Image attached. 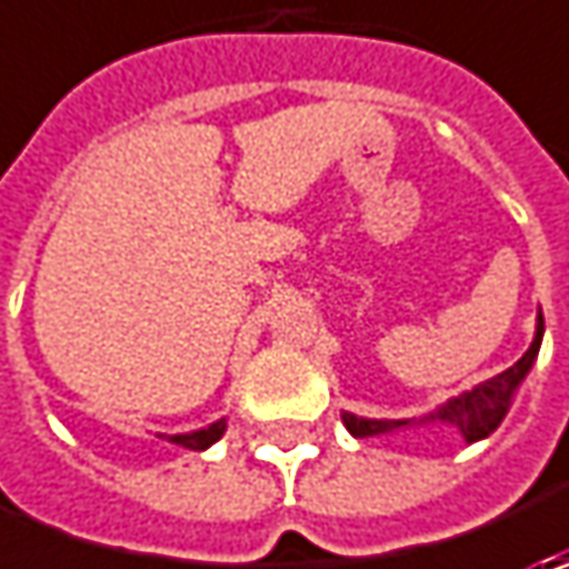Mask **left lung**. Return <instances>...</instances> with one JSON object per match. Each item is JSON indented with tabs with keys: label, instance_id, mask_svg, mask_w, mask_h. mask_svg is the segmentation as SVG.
I'll use <instances>...</instances> for the list:
<instances>
[{
	"label": "left lung",
	"instance_id": "obj_1",
	"mask_svg": "<svg viewBox=\"0 0 569 569\" xmlns=\"http://www.w3.org/2000/svg\"><path fill=\"white\" fill-rule=\"evenodd\" d=\"M541 336H545V317H541V310H538V322H536V339L529 345V351L519 358V361L510 367V370H503V373H497L491 380L478 382L475 389L469 392H462V396H456V399H449L447 405H440L437 411H430L425 418H402V421H389V418H358V415H341V421L348 427V433L351 437H358V440H367V437H382V433H396V430H405V427H415V425H430V421H437V425H449L456 427L462 437H466V443H475V440H485L488 433H493L500 421L507 418V411H510V405H513L516 389H519V382L526 380V373L532 370V363L538 358V348H541Z\"/></svg>",
	"mask_w": 569,
	"mask_h": 569
}]
</instances>
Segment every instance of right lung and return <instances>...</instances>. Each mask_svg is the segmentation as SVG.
<instances>
[{"label":"right lung","mask_w":569,"mask_h":569,"mask_svg":"<svg viewBox=\"0 0 569 569\" xmlns=\"http://www.w3.org/2000/svg\"><path fill=\"white\" fill-rule=\"evenodd\" d=\"M224 430H228V421L221 418V421H214V425L202 427V430H189V433H158V437H164V440L177 443V447L208 449L211 443H218V440L224 437Z\"/></svg>","instance_id":"1"}]
</instances>
